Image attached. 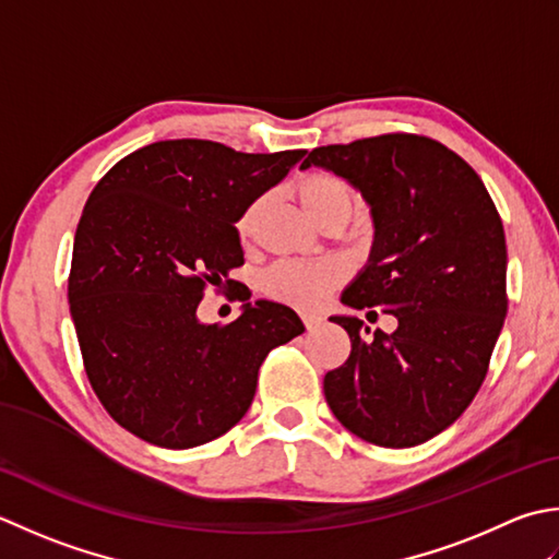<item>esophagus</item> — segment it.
I'll return each mask as SVG.
<instances>
[{"instance_id": "obj_1", "label": "esophagus", "mask_w": 559, "mask_h": 559, "mask_svg": "<svg viewBox=\"0 0 559 559\" xmlns=\"http://www.w3.org/2000/svg\"><path fill=\"white\" fill-rule=\"evenodd\" d=\"M301 321H304V325H306V328L313 330L316 325H321L323 316H321V313H301Z\"/></svg>"}]
</instances>
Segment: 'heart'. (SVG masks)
I'll return each mask as SVG.
<instances>
[{
    "mask_svg": "<svg viewBox=\"0 0 559 559\" xmlns=\"http://www.w3.org/2000/svg\"><path fill=\"white\" fill-rule=\"evenodd\" d=\"M296 195H299L304 210L311 214V219L325 224L330 219H352L359 212V195L345 178H340L330 170H311L296 183ZM263 200H253L241 212L236 222L238 238H250L255 231ZM347 270L340 260H282L272 265L263 275V289L267 296L284 304H292L296 309H313L321 304L330 289H335L345 280Z\"/></svg>",
    "mask_w": 559,
    "mask_h": 559,
    "instance_id": "1",
    "label": "heart"
}]
</instances>
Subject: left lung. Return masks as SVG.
<instances>
[{
	"label": "left lung",
	"mask_w": 559,
	"mask_h": 559,
	"mask_svg": "<svg viewBox=\"0 0 559 559\" xmlns=\"http://www.w3.org/2000/svg\"><path fill=\"white\" fill-rule=\"evenodd\" d=\"M309 166L343 176L371 207L369 263L343 304L397 318L393 333L367 340L359 318L330 316L352 352L325 373V401L359 439L417 447L453 425L485 381L507 316L502 219L480 176L423 134L318 146Z\"/></svg>",
	"instance_id": "obj_1"
}]
</instances>
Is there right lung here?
<instances>
[{
  "label": "right lung",
  "mask_w": 559,
  "mask_h": 559,
  "mask_svg": "<svg viewBox=\"0 0 559 559\" xmlns=\"http://www.w3.org/2000/svg\"><path fill=\"white\" fill-rule=\"evenodd\" d=\"M304 150L243 154L166 140L98 180L76 226L70 313L88 383L120 427L162 449L229 431L253 403L267 352L304 333L289 306L238 292L236 321L200 323L207 287L243 265L236 222Z\"/></svg>",
  "instance_id": "add662e5"
}]
</instances>
